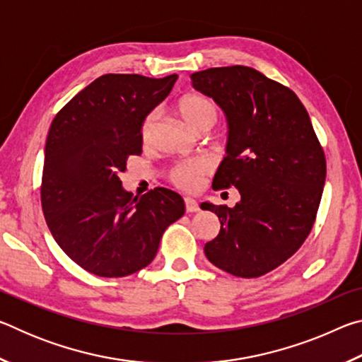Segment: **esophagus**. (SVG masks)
<instances>
[{
    "label": "esophagus",
    "mask_w": 362,
    "mask_h": 362,
    "mask_svg": "<svg viewBox=\"0 0 362 362\" xmlns=\"http://www.w3.org/2000/svg\"><path fill=\"white\" fill-rule=\"evenodd\" d=\"M185 209L187 212H198L199 211L198 201H194L193 198H185Z\"/></svg>",
    "instance_id": "esophagus-1"
}]
</instances>
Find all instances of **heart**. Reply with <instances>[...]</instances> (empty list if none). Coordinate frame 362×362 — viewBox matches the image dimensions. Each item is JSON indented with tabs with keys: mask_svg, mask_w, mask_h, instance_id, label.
I'll use <instances>...</instances> for the list:
<instances>
[{
	"mask_svg": "<svg viewBox=\"0 0 362 362\" xmlns=\"http://www.w3.org/2000/svg\"><path fill=\"white\" fill-rule=\"evenodd\" d=\"M175 112L183 122L196 134L211 131L217 122V107L209 97L201 94H185L175 102ZM155 127V116H146L142 124V139L148 142ZM211 164L206 159H189L180 161L169 169L168 179L177 188L192 192L199 187L203 177L209 174Z\"/></svg>",
	"mask_w": 362,
	"mask_h": 362,
	"instance_id": "b5f03b06",
	"label": "heart"
}]
</instances>
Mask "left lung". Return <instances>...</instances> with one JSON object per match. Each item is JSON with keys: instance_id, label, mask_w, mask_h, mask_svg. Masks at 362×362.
<instances>
[{"instance_id": "obj_1", "label": "left lung", "mask_w": 362, "mask_h": 362, "mask_svg": "<svg viewBox=\"0 0 362 362\" xmlns=\"http://www.w3.org/2000/svg\"><path fill=\"white\" fill-rule=\"evenodd\" d=\"M192 79L228 118V156L212 188L241 194L233 209L201 204L220 220L204 254L233 276H263L291 259L313 228L326 182L324 150L296 93L263 73L231 65Z\"/></svg>"}]
</instances>
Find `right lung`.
<instances>
[{"label":"right lung","instance_id":"obj_1","mask_svg":"<svg viewBox=\"0 0 362 362\" xmlns=\"http://www.w3.org/2000/svg\"><path fill=\"white\" fill-rule=\"evenodd\" d=\"M175 81L177 75H102L60 110L49 129L42 214L60 249L97 276H129L150 265L164 230L185 212L173 189L134 198L118 177L127 158L142 153L145 116Z\"/></svg>","mask_w":362,"mask_h":362}]
</instances>
